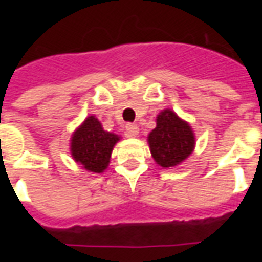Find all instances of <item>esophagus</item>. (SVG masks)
<instances>
[{
    "label": "esophagus",
    "instance_id": "34e87169",
    "mask_svg": "<svg viewBox=\"0 0 262 262\" xmlns=\"http://www.w3.org/2000/svg\"><path fill=\"white\" fill-rule=\"evenodd\" d=\"M125 129H126V133L129 137H136V136L139 135V126L135 125V123H126Z\"/></svg>",
    "mask_w": 262,
    "mask_h": 262
}]
</instances>
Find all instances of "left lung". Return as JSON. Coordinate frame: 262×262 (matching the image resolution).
Segmentation results:
<instances>
[{
	"mask_svg": "<svg viewBox=\"0 0 262 262\" xmlns=\"http://www.w3.org/2000/svg\"><path fill=\"white\" fill-rule=\"evenodd\" d=\"M148 144L156 163L164 168L174 167L194 149V133L186 121L166 108L156 117V127L148 135Z\"/></svg>",
	"mask_w": 262,
	"mask_h": 262,
	"instance_id": "obj_1",
	"label": "left lung"
}]
</instances>
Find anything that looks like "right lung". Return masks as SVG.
Wrapping results in <instances>:
<instances>
[{
	"mask_svg": "<svg viewBox=\"0 0 262 262\" xmlns=\"http://www.w3.org/2000/svg\"><path fill=\"white\" fill-rule=\"evenodd\" d=\"M119 136L103 130L98 118L91 115L72 135V158L91 172H103L110 163L111 152Z\"/></svg>",
	"mask_w": 262,
	"mask_h": 262,
	"instance_id": "obj_1",
	"label": "right lung"
}]
</instances>
